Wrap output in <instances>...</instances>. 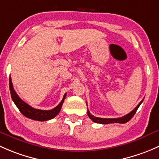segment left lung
<instances>
[{
    "instance_id": "1",
    "label": "left lung",
    "mask_w": 159,
    "mask_h": 159,
    "mask_svg": "<svg viewBox=\"0 0 159 159\" xmlns=\"http://www.w3.org/2000/svg\"><path fill=\"white\" fill-rule=\"evenodd\" d=\"M142 101H143V99L139 103L138 106H137L136 107H135V109L132 111V112H129V114H127V115L124 116L123 117H121V118H115V119H102V118L95 117L94 116H93L92 114H90V112H89V110L87 111V114H88V116L90 118L93 122H96V123H99V124L121 123V124H124V123H125V122H129V121L130 120L132 117H133V116L135 115V113L136 112L137 109H139V107L140 106V105L142 104Z\"/></svg>"
}]
</instances>
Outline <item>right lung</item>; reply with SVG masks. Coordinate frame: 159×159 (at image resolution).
<instances>
[{
    "label": "right lung",
    "instance_id": "right-lung-1",
    "mask_svg": "<svg viewBox=\"0 0 159 159\" xmlns=\"http://www.w3.org/2000/svg\"><path fill=\"white\" fill-rule=\"evenodd\" d=\"M9 86H10V91H11V98H12L13 102L15 103L17 107L18 108L20 112L23 114L24 116L27 118L33 119V120L37 121H47L50 119L54 118L57 114L60 112V109H61L62 105H63L64 99L66 98V93H65L63 96V99L60 104L57 106H56L54 109H51V110H41V109H37L31 107L28 104L26 103L25 102L22 100L19 97L18 95L17 94L15 90L13 87L12 81H11V78H9Z\"/></svg>",
    "mask_w": 159,
    "mask_h": 159
}]
</instances>
